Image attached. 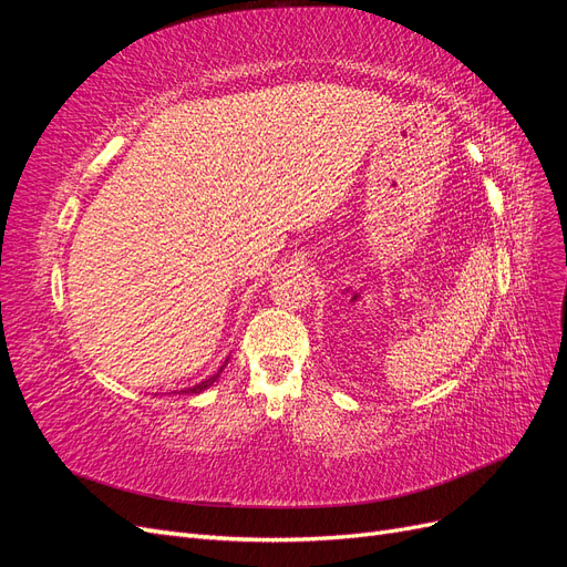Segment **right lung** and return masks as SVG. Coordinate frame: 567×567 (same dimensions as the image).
Masks as SVG:
<instances>
[{"label":"right lung","mask_w":567,"mask_h":567,"mask_svg":"<svg viewBox=\"0 0 567 567\" xmlns=\"http://www.w3.org/2000/svg\"><path fill=\"white\" fill-rule=\"evenodd\" d=\"M227 362H229V359H227ZM227 362L225 364H221L219 367V371L217 373H213V375H208V379H205V381H200V383H196V385H192V388H184V390H175L177 394H198V392H203V390H208L217 379H219V373H221V369H225L227 367Z\"/></svg>","instance_id":"add662e5"}]
</instances>
